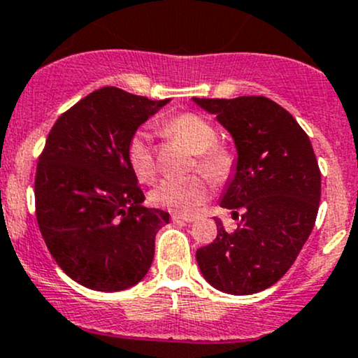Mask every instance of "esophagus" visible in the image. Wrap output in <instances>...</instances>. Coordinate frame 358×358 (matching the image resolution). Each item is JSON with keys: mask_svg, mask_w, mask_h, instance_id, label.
Instances as JSON below:
<instances>
[{"mask_svg": "<svg viewBox=\"0 0 358 358\" xmlns=\"http://www.w3.org/2000/svg\"><path fill=\"white\" fill-rule=\"evenodd\" d=\"M171 220H173L175 223H192V222H195V218L187 217V215L175 213V215H171Z\"/></svg>", "mask_w": 358, "mask_h": 358, "instance_id": "1", "label": "esophagus"}]
</instances>
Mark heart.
<instances>
[{
    "label": "heart",
    "mask_w": 358,
    "mask_h": 358,
    "mask_svg": "<svg viewBox=\"0 0 358 358\" xmlns=\"http://www.w3.org/2000/svg\"><path fill=\"white\" fill-rule=\"evenodd\" d=\"M166 136L180 138L193 153H196V166L200 171L222 182L234 170L235 157L227 146L218 145V133L208 120L196 113H180L166 118L160 124ZM127 157L133 173L141 182H150L155 176V153L152 135L146 130L133 133L127 146ZM210 185L201 176L165 178L150 193V201L168 212L193 215L208 200Z\"/></svg>",
    "instance_id": "b5f03b06"
}]
</instances>
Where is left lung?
<instances>
[{
	"label": "left lung",
	"mask_w": 358,
	"mask_h": 358,
	"mask_svg": "<svg viewBox=\"0 0 358 358\" xmlns=\"http://www.w3.org/2000/svg\"><path fill=\"white\" fill-rule=\"evenodd\" d=\"M234 138L235 173L220 206L242 220L228 234L217 218L213 243L196 250L210 285L252 295L277 283L312 234L322 175L307 133L285 108L265 96L193 98Z\"/></svg>",
	"instance_id": "left-lung-1"
}]
</instances>
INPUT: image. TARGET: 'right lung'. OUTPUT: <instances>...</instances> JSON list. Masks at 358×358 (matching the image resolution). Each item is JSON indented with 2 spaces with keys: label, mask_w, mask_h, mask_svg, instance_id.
I'll list each match as a JSON object with an SVG mask.
<instances>
[{
  "label": "right lung",
  "mask_w": 358,
  "mask_h": 358,
  "mask_svg": "<svg viewBox=\"0 0 358 358\" xmlns=\"http://www.w3.org/2000/svg\"><path fill=\"white\" fill-rule=\"evenodd\" d=\"M168 101L105 86L64 111L46 138L34 178L38 227L80 285L127 290L152 266L155 236L170 215L141 205L127 146Z\"/></svg>",
  "instance_id": "1"
}]
</instances>
